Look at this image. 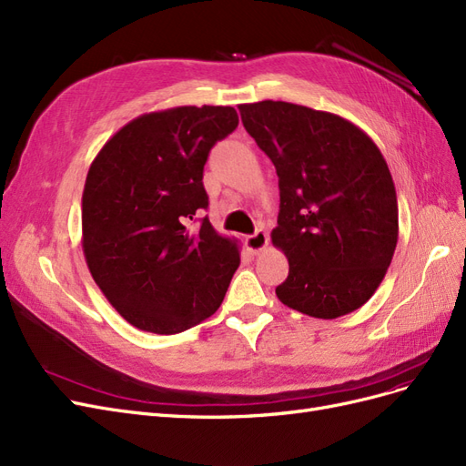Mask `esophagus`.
Returning a JSON list of instances; mask_svg holds the SVG:
<instances>
[{
	"mask_svg": "<svg viewBox=\"0 0 466 466\" xmlns=\"http://www.w3.org/2000/svg\"><path fill=\"white\" fill-rule=\"evenodd\" d=\"M268 244V236L263 228L255 230L251 236L246 238V248L251 251V253H259L261 249H265Z\"/></svg>",
	"mask_w": 466,
	"mask_h": 466,
	"instance_id": "1",
	"label": "esophagus"
}]
</instances>
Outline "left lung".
<instances>
[{
  "label": "left lung",
  "instance_id": "left-lung-1",
  "mask_svg": "<svg viewBox=\"0 0 466 466\" xmlns=\"http://www.w3.org/2000/svg\"><path fill=\"white\" fill-rule=\"evenodd\" d=\"M238 108L279 176L271 239L289 259L279 299L319 319L362 308L391 265L399 238L397 191L378 145L331 112L282 100Z\"/></svg>",
  "mask_w": 466,
  "mask_h": 466
}]
</instances>
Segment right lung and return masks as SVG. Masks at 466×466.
<instances>
[{"mask_svg":"<svg viewBox=\"0 0 466 466\" xmlns=\"http://www.w3.org/2000/svg\"><path fill=\"white\" fill-rule=\"evenodd\" d=\"M238 127L232 106L131 119L100 148L83 189V251L98 289L141 331L174 335L218 309L239 265L208 218L203 168Z\"/></svg>","mask_w":466,"mask_h":466,"instance_id":"right-lung-1","label":"right lung"}]
</instances>
